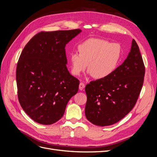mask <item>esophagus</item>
<instances>
[{"label": "esophagus", "instance_id": "1", "mask_svg": "<svg viewBox=\"0 0 157 157\" xmlns=\"http://www.w3.org/2000/svg\"><path fill=\"white\" fill-rule=\"evenodd\" d=\"M85 88V84L83 82H80L79 84V90H82Z\"/></svg>", "mask_w": 157, "mask_h": 157}]
</instances>
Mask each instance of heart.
Returning a JSON list of instances; mask_svg holds the SVG:
<instances>
[{
  "label": "heart",
  "instance_id": "b5f03b06",
  "mask_svg": "<svg viewBox=\"0 0 157 157\" xmlns=\"http://www.w3.org/2000/svg\"><path fill=\"white\" fill-rule=\"evenodd\" d=\"M77 52L70 53L71 71L78 76L87 68L94 78L102 80L115 71L120 62L122 49L117 43L99 37H90L79 43Z\"/></svg>",
  "mask_w": 157,
  "mask_h": 157
}]
</instances>
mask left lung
<instances>
[{
	"label": "left lung",
	"instance_id": "obj_1",
	"mask_svg": "<svg viewBox=\"0 0 157 157\" xmlns=\"http://www.w3.org/2000/svg\"><path fill=\"white\" fill-rule=\"evenodd\" d=\"M145 66L136 41L124 62L109 77L91 81L86 86L85 115L98 126L113 125L133 109L141 91Z\"/></svg>",
	"mask_w": 157,
	"mask_h": 157
}]
</instances>
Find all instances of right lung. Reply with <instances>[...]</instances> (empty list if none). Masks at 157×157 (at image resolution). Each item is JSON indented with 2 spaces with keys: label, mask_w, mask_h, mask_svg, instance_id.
Instances as JSON below:
<instances>
[{
  "label": "right lung",
  "mask_w": 157,
  "mask_h": 157,
  "mask_svg": "<svg viewBox=\"0 0 157 157\" xmlns=\"http://www.w3.org/2000/svg\"><path fill=\"white\" fill-rule=\"evenodd\" d=\"M81 31L39 32L21 54L16 69L18 99L37 123L51 125L60 120L68 101L77 93L79 80L67 70L65 47Z\"/></svg>",
  "instance_id": "right-lung-1"
}]
</instances>
